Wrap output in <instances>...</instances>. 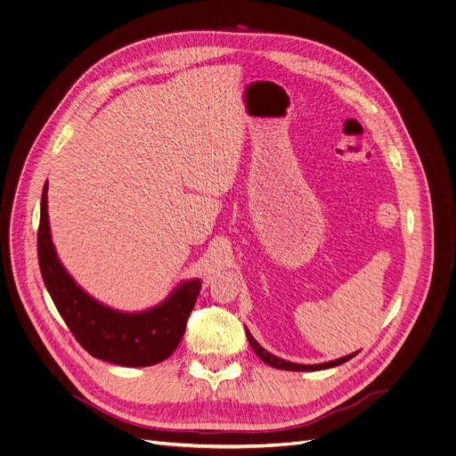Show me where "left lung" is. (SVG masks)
I'll return each mask as SVG.
<instances>
[{
	"label": "left lung",
	"instance_id": "left-lung-1",
	"mask_svg": "<svg viewBox=\"0 0 456 456\" xmlns=\"http://www.w3.org/2000/svg\"><path fill=\"white\" fill-rule=\"evenodd\" d=\"M245 333H247V338H248V344L250 347L254 349V353L270 367H275V369H282V370H302V372H308V370H322V369H331V367H337V365H342L346 362H349L351 358H354L360 351L349 354V356H344V358H338V360H333V362H326V363H317V365H302V363H291V362H286V360H281L273 354H270L268 351H265L256 340L254 337L250 335V331L245 328Z\"/></svg>",
	"mask_w": 456,
	"mask_h": 456
}]
</instances>
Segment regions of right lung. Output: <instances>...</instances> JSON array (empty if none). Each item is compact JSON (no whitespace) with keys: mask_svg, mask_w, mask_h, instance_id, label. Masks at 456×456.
Masks as SVG:
<instances>
[{"mask_svg":"<svg viewBox=\"0 0 456 456\" xmlns=\"http://www.w3.org/2000/svg\"><path fill=\"white\" fill-rule=\"evenodd\" d=\"M48 183L41 197L37 232L39 266L55 308L78 344L94 358L121 367H150L172 356L184 337L200 293V279L181 282L159 306L123 314L87 295L62 266L52 243Z\"/></svg>","mask_w":456,"mask_h":456,"instance_id":"obj_1","label":"right lung"}]
</instances>
